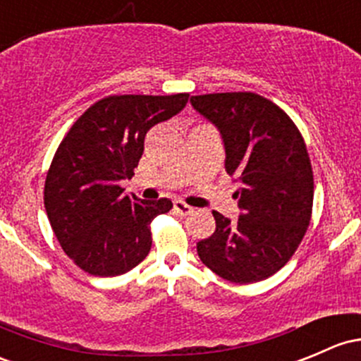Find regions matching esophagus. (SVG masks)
I'll return each instance as SVG.
<instances>
[{
  "mask_svg": "<svg viewBox=\"0 0 361 361\" xmlns=\"http://www.w3.org/2000/svg\"><path fill=\"white\" fill-rule=\"evenodd\" d=\"M173 210H176V213H179V215L185 216V215H191V213H192V210H195V208L189 207V204H185L184 201L177 200L176 203H173Z\"/></svg>",
  "mask_w": 361,
  "mask_h": 361,
  "instance_id": "obj_1",
  "label": "esophagus"
}]
</instances>
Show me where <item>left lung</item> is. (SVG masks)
Returning a JSON list of instances; mask_svg holds the SVG:
<instances>
[{"label": "left lung", "mask_w": 361, "mask_h": 361, "mask_svg": "<svg viewBox=\"0 0 361 361\" xmlns=\"http://www.w3.org/2000/svg\"><path fill=\"white\" fill-rule=\"evenodd\" d=\"M192 106L219 127L226 170L241 188L238 222L213 212L216 228L197 243L200 259L235 284H253L289 262L312 220L313 170L296 123L255 92L192 96Z\"/></svg>", "instance_id": "left-lung-1"}]
</instances>
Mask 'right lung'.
Returning <instances> with one entry per match:
<instances>
[{
    "instance_id": "1",
    "label": "right lung",
    "mask_w": 361,
    "mask_h": 361,
    "mask_svg": "<svg viewBox=\"0 0 361 361\" xmlns=\"http://www.w3.org/2000/svg\"><path fill=\"white\" fill-rule=\"evenodd\" d=\"M188 92L114 94L89 106L61 139L44 182V208L61 250L79 269L115 277L137 267L151 250V222L172 201L126 195L153 126L177 115Z\"/></svg>"
}]
</instances>
